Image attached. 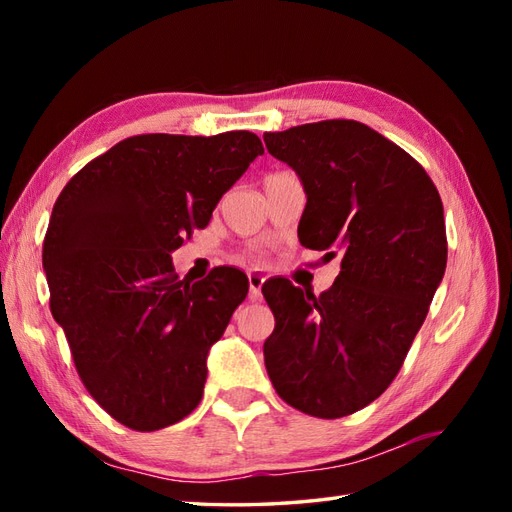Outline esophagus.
I'll return each instance as SVG.
<instances>
[{
    "label": "esophagus",
    "instance_id": "34e87169",
    "mask_svg": "<svg viewBox=\"0 0 512 512\" xmlns=\"http://www.w3.org/2000/svg\"><path fill=\"white\" fill-rule=\"evenodd\" d=\"M247 282H250V299L260 301L262 299V284H265V275L250 273V275H247Z\"/></svg>",
    "mask_w": 512,
    "mask_h": 512
}]
</instances>
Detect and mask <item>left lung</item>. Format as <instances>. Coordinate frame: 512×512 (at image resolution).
Listing matches in <instances>:
<instances>
[{"label": "left lung", "instance_id": "8db88e82", "mask_svg": "<svg viewBox=\"0 0 512 512\" xmlns=\"http://www.w3.org/2000/svg\"><path fill=\"white\" fill-rule=\"evenodd\" d=\"M273 158L303 181L299 239L342 252L322 294L269 280L275 316L267 374L288 406L339 418L378 399L399 374L446 269L444 209L425 168L352 119L267 132Z\"/></svg>", "mask_w": 512, "mask_h": 512}]
</instances>
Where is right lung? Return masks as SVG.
<instances>
[{"label":"right lung","mask_w":512,"mask_h":512,"mask_svg":"<svg viewBox=\"0 0 512 512\" xmlns=\"http://www.w3.org/2000/svg\"><path fill=\"white\" fill-rule=\"evenodd\" d=\"M262 153L245 130L138 134L61 190L42 247L51 314L85 389L121 425L164 429L203 399L207 354L250 284L232 267L179 280L170 254Z\"/></svg>","instance_id":"right-lung-1"}]
</instances>
